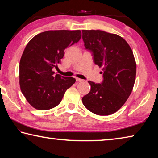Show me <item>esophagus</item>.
<instances>
[{
	"label": "esophagus",
	"instance_id": "esophagus-1",
	"mask_svg": "<svg viewBox=\"0 0 158 158\" xmlns=\"http://www.w3.org/2000/svg\"><path fill=\"white\" fill-rule=\"evenodd\" d=\"M76 80H77V81H78V82L84 81V80L81 79H79V78H78V77H76Z\"/></svg>",
	"mask_w": 158,
	"mask_h": 158
}]
</instances>
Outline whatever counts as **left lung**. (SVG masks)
I'll use <instances>...</instances> for the list:
<instances>
[{
	"instance_id": "8db88e82",
	"label": "left lung",
	"mask_w": 158,
	"mask_h": 158,
	"mask_svg": "<svg viewBox=\"0 0 158 158\" xmlns=\"http://www.w3.org/2000/svg\"><path fill=\"white\" fill-rule=\"evenodd\" d=\"M85 49L95 65L102 67L101 84L89 81L90 91L82 98L85 107L99 116H108L122 107L132 93L136 62L129 44L121 36L100 30H83Z\"/></svg>"
}]
</instances>
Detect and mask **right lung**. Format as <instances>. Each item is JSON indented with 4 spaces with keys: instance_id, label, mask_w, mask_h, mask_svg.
<instances>
[{
    "instance_id": "right-lung-1",
    "label": "right lung",
    "mask_w": 158,
    "mask_h": 158,
    "mask_svg": "<svg viewBox=\"0 0 158 158\" xmlns=\"http://www.w3.org/2000/svg\"><path fill=\"white\" fill-rule=\"evenodd\" d=\"M81 31H48L37 34L26 45L19 63L21 93L30 105L48 110L60 104L64 94L76 81L72 77L54 74L64 51L79 41Z\"/></svg>"
}]
</instances>
